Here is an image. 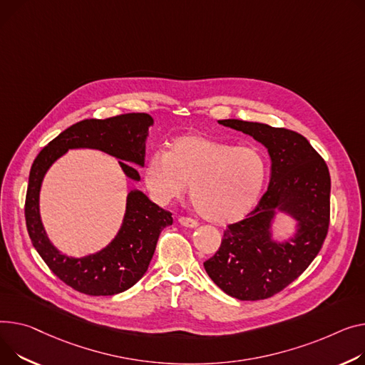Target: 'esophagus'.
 <instances>
[{
    "instance_id": "obj_1",
    "label": "esophagus",
    "mask_w": 365,
    "mask_h": 365,
    "mask_svg": "<svg viewBox=\"0 0 365 365\" xmlns=\"http://www.w3.org/2000/svg\"><path fill=\"white\" fill-rule=\"evenodd\" d=\"M179 223L185 227H197L198 226V222L193 220V218H190V217H180Z\"/></svg>"
}]
</instances>
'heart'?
I'll list each match as a JSON object with an SVG mask.
<instances>
[{
  "label": "heart",
  "instance_id": "1",
  "mask_svg": "<svg viewBox=\"0 0 365 365\" xmlns=\"http://www.w3.org/2000/svg\"><path fill=\"white\" fill-rule=\"evenodd\" d=\"M267 173V161L254 147L183 135L167 153L150 155L145 183L160 204L182 198L190 183V201L200 215L214 223H232L254 208Z\"/></svg>",
  "mask_w": 365,
  "mask_h": 365
}]
</instances>
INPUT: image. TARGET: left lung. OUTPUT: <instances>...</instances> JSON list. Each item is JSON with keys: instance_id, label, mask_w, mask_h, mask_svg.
Masks as SVG:
<instances>
[{"instance_id": "1", "label": "left lung", "mask_w": 365, "mask_h": 365, "mask_svg": "<svg viewBox=\"0 0 365 365\" xmlns=\"http://www.w3.org/2000/svg\"><path fill=\"white\" fill-rule=\"evenodd\" d=\"M218 123L252 136L269 150L272 179L257 207L227 226L220 248L204 262L205 272L236 299L272 298L307 270L324 244L330 223L329 167L298 132L236 118ZM276 207L299 220L297 236L286 245L269 237Z\"/></svg>"}]
</instances>
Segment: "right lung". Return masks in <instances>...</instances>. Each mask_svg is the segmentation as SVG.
Returning a JSON list of instances; mask_svg holds the SVG:
<instances>
[{"label":"right lung","mask_w":365,"mask_h":365,"mask_svg":"<svg viewBox=\"0 0 365 365\" xmlns=\"http://www.w3.org/2000/svg\"><path fill=\"white\" fill-rule=\"evenodd\" d=\"M151 125L153 117L147 113L82 120L43 147L31 167L24 218L32 245L50 270L81 294L110 297L132 287L148 270L161 230L173 223L172 212L154 204L140 190H132L128 195L123 226L111 244L93 255L70 258L53 247L41 223L42 179L50 165L71 148L101 150L120 160L143 165V143ZM125 161L118 163L126 176L139 180L138 170Z\"/></svg>","instance_id":"right-lung-1"}]
</instances>
